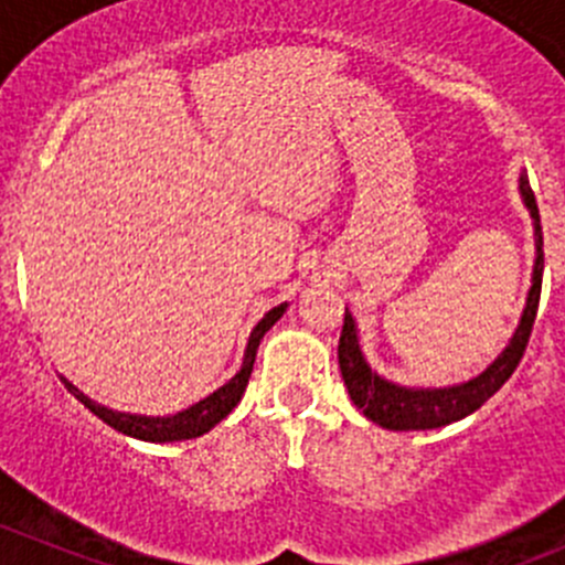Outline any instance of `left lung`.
<instances>
[{
  "instance_id": "8db88e82",
  "label": "left lung",
  "mask_w": 565,
  "mask_h": 565,
  "mask_svg": "<svg viewBox=\"0 0 565 565\" xmlns=\"http://www.w3.org/2000/svg\"><path fill=\"white\" fill-rule=\"evenodd\" d=\"M519 190H522L524 206L530 210L535 226V267H533V287L527 292V306L522 311L516 333L511 344L494 359V364L486 366L478 377L458 386L445 388H408L399 383L386 381L366 364L364 353L359 348V333H355V320L344 309L342 337H339V370H342L344 386H348L350 399L364 411L366 419L386 430H434L445 428L450 422L463 419L472 411H478L491 394L502 388V383L513 375V370L522 361L524 348L530 342L535 311H539L541 298V276H544V234H541V215L535 195L530 190L527 177H519Z\"/></svg>"
}]
</instances>
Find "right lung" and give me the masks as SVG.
<instances>
[{
    "label": "right lung",
    "instance_id": "obj_1",
    "mask_svg": "<svg viewBox=\"0 0 565 565\" xmlns=\"http://www.w3.org/2000/svg\"><path fill=\"white\" fill-rule=\"evenodd\" d=\"M287 311V303L276 306V309L267 311L265 317L259 320V326L250 331L248 348H245V359L243 366H239L237 375L232 377L228 383H223L217 392H212L210 397L199 399L190 408L179 411L173 416H140V414H124V411H113L107 405H98L96 399H90L87 394H82L74 383H68L63 377L65 388L85 405L87 411L98 416L102 422H107L109 428H115L118 434L131 436V439L140 441H184V439H195V436H204L215 428L217 422L226 419L232 414L234 405L243 399L245 386H248V377L254 372V361H256V350H259L262 337L281 320V315Z\"/></svg>",
    "mask_w": 565,
    "mask_h": 565
}]
</instances>
